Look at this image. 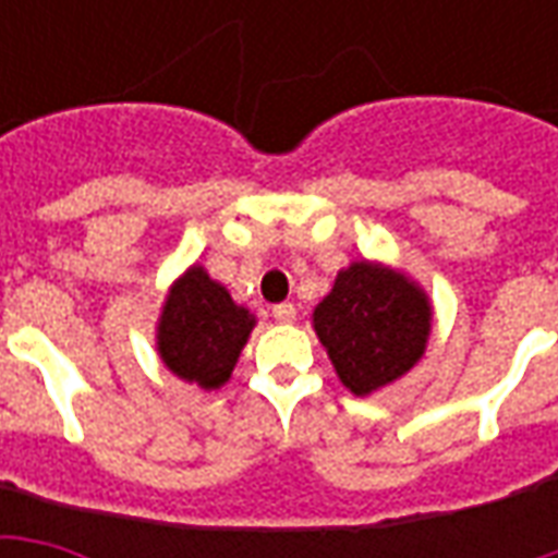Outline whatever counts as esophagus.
<instances>
[{
  "instance_id": "obj_1",
  "label": "esophagus",
  "mask_w": 558,
  "mask_h": 558,
  "mask_svg": "<svg viewBox=\"0 0 558 558\" xmlns=\"http://www.w3.org/2000/svg\"><path fill=\"white\" fill-rule=\"evenodd\" d=\"M271 314H275V319H278V323H292V319H295V304L292 302L275 304V307H271Z\"/></svg>"
}]
</instances>
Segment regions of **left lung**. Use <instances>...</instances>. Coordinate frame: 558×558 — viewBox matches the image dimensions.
Instances as JSON below:
<instances>
[{
	"label": "left lung",
	"instance_id": "1",
	"mask_svg": "<svg viewBox=\"0 0 558 558\" xmlns=\"http://www.w3.org/2000/svg\"><path fill=\"white\" fill-rule=\"evenodd\" d=\"M314 328L340 383L352 395H371L421 359L430 335V304L398 271L352 263L316 304Z\"/></svg>",
	"mask_w": 558,
	"mask_h": 558
}]
</instances>
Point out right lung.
<instances>
[{
  "instance_id": "add662e5",
  "label": "right lung",
  "mask_w": 558,
  "mask_h": 558,
  "mask_svg": "<svg viewBox=\"0 0 558 558\" xmlns=\"http://www.w3.org/2000/svg\"><path fill=\"white\" fill-rule=\"evenodd\" d=\"M254 328V316L232 302L230 292L194 266L175 280L158 326V352L172 374L199 388L230 379L239 352Z\"/></svg>"
}]
</instances>
